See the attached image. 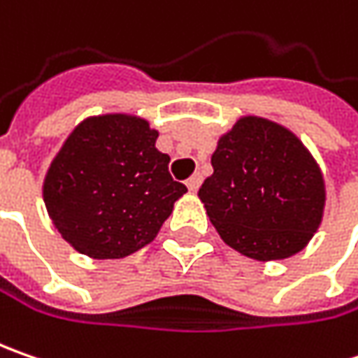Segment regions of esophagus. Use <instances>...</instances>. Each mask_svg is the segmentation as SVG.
<instances>
[{"label": "esophagus", "mask_w": 358, "mask_h": 358, "mask_svg": "<svg viewBox=\"0 0 358 358\" xmlns=\"http://www.w3.org/2000/svg\"><path fill=\"white\" fill-rule=\"evenodd\" d=\"M201 185V175L199 173H195V175H191L189 179H187V187H189V191H197Z\"/></svg>", "instance_id": "esophagus-1"}]
</instances>
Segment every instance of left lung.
I'll return each instance as SVG.
<instances>
[{
    "label": "left lung",
    "mask_w": 358,
    "mask_h": 358,
    "mask_svg": "<svg viewBox=\"0 0 358 358\" xmlns=\"http://www.w3.org/2000/svg\"><path fill=\"white\" fill-rule=\"evenodd\" d=\"M199 199L231 249L255 261L303 251L323 221L324 179L293 131L245 115L219 137Z\"/></svg>",
    "instance_id": "1"
}]
</instances>
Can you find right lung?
I'll return each instance as SVG.
<instances>
[{"mask_svg":"<svg viewBox=\"0 0 358 358\" xmlns=\"http://www.w3.org/2000/svg\"><path fill=\"white\" fill-rule=\"evenodd\" d=\"M159 131L131 113L83 119L43 179L49 219L76 251L123 259L149 245L187 187L173 181Z\"/></svg>","mask_w":358,"mask_h":358,"instance_id":"right-lung-1","label":"right lung"}]
</instances>
